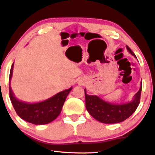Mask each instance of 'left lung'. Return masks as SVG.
<instances>
[{"mask_svg": "<svg viewBox=\"0 0 155 155\" xmlns=\"http://www.w3.org/2000/svg\"><path fill=\"white\" fill-rule=\"evenodd\" d=\"M127 50L131 54L135 55L131 48L127 46ZM85 92L86 108L88 112L95 119L105 124H115L124 121L134 112L140 102L142 84L134 99L130 103L124 104H113L103 101L97 96L88 95Z\"/></svg>", "mask_w": 155, "mask_h": 155, "instance_id": "left-lung-1", "label": "left lung"}]
</instances>
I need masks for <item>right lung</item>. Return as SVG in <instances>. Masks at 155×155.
Wrapping results in <instances>:
<instances>
[{
	"mask_svg": "<svg viewBox=\"0 0 155 155\" xmlns=\"http://www.w3.org/2000/svg\"><path fill=\"white\" fill-rule=\"evenodd\" d=\"M13 67V64L10 71L9 81L12 76ZM71 89L72 88H70L64 90L46 101L35 104H28L18 100L10 87L9 96L15 112L21 119L34 124L41 125L51 122L59 115L64 101Z\"/></svg>",
	"mask_w": 155,
	"mask_h": 155,
	"instance_id": "1",
	"label": "right lung"
}]
</instances>
